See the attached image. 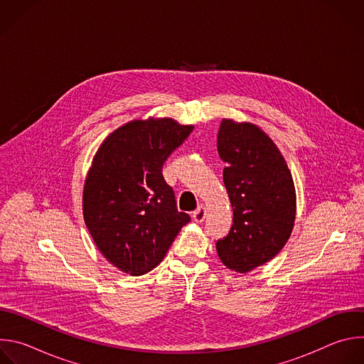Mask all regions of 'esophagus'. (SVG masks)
Segmentation results:
<instances>
[{
  "instance_id": "1",
  "label": "esophagus",
  "mask_w": 364,
  "mask_h": 364,
  "mask_svg": "<svg viewBox=\"0 0 364 364\" xmlns=\"http://www.w3.org/2000/svg\"><path fill=\"white\" fill-rule=\"evenodd\" d=\"M205 215H207L205 207L204 205H198L197 210L193 212V220L197 222V223H201L205 219Z\"/></svg>"
}]
</instances>
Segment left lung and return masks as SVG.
Segmentation results:
<instances>
[{"instance_id": "8db88e82", "label": "left lung", "mask_w": 364, "mask_h": 364, "mask_svg": "<svg viewBox=\"0 0 364 364\" xmlns=\"http://www.w3.org/2000/svg\"><path fill=\"white\" fill-rule=\"evenodd\" d=\"M218 151L226 163L223 181L233 225L216 249L228 268L246 274L287 243L295 220L294 181L277 145L252 124L223 119Z\"/></svg>"}]
</instances>
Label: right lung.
<instances>
[{
    "label": "right lung",
    "instance_id": "obj_1",
    "mask_svg": "<svg viewBox=\"0 0 364 364\" xmlns=\"http://www.w3.org/2000/svg\"><path fill=\"white\" fill-rule=\"evenodd\" d=\"M193 131L170 118L134 121L97 149L83 190L85 223L111 264L134 277L157 267L191 219L163 166Z\"/></svg>",
    "mask_w": 364,
    "mask_h": 364
}]
</instances>
